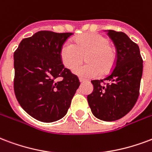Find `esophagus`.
<instances>
[{
    "label": "esophagus",
    "instance_id": "esophagus-1",
    "mask_svg": "<svg viewBox=\"0 0 152 152\" xmlns=\"http://www.w3.org/2000/svg\"><path fill=\"white\" fill-rule=\"evenodd\" d=\"M79 80H80V83H81V84H82V83H84V82L85 81V80H84V79H82V78H80Z\"/></svg>",
    "mask_w": 152,
    "mask_h": 152
}]
</instances>
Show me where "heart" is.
Instances as JSON below:
<instances>
[{
    "instance_id": "heart-1",
    "label": "heart",
    "mask_w": 152,
    "mask_h": 152,
    "mask_svg": "<svg viewBox=\"0 0 152 152\" xmlns=\"http://www.w3.org/2000/svg\"><path fill=\"white\" fill-rule=\"evenodd\" d=\"M74 42V44L65 42L62 46L60 59L67 68L73 69L86 56L89 64L75 68L73 72L76 75L93 79L113 69L116 56L106 37L97 33H87L76 37Z\"/></svg>"
}]
</instances>
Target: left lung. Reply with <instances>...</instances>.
<instances>
[{
    "instance_id": "obj_1",
    "label": "left lung",
    "mask_w": 152,
    "mask_h": 152,
    "mask_svg": "<svg viewBox=\"0 0 152 152\" xmlns=\"http://www.w3.org/2000/svg\"><path fill=\"white\" fill-rule=\"evenodd\" d=\"M116 47L113 70L103 80H92L93 93L87 99L96 118L112 122L127 114L139 97L142 75V59L138 45L123 32L108 30ZM104 81L107 84H103Z\"/></svg>"
}]
</instances>
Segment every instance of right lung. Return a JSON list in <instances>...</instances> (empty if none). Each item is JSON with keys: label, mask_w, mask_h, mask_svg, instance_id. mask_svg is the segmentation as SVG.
Wrapping results in <instances>:
<instances>
[{"label": "right lung", "mask_w": 152, "mask_h": 152, "mask_svg": "<svg viewBox=\"0 0 152 152\" xmlns=\"http://www.w3.org/2000/svg\"><path fill=\"white\" fill-rule=\"evenodd\" d=\"M72 34L39 31L22 39L14 52L17 100L38 121L52 122L64 118L79 88L78 77L60 59L62 46Z\"/></svg>", "instance_id": "add662e5"}]
</instances>
